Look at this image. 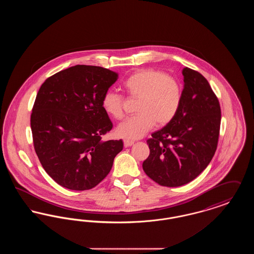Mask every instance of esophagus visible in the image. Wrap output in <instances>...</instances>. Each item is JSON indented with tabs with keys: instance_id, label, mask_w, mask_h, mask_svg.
Instances as JSON below:
<instances>
[{
	"instance_id": "esophagus-1",
	"label": "esophagus",
	"mask_w": 254,
	"mask_h": 254,
	"mask_svg": "<svg viewBox=\"0 0 254 254\" xmlns=\"http://www.w3.org/2000/svg\"><path fill=\"white\" fill-rule=\"evenodd\" d=\"M133 144H134V141H132V140H124V145H125L126 147L130 146V145H132Z\"/></svg>"
}]
</instances>
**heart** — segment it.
Instances as JSON below:
<instances>
[{
    "mask_svg": "<svg viewBox=\"0 0 254 254\" xmlns=\"http://www.w3.org/2000/svg\"><path fill=\"white\" fill-rule=\"evenodd\" d=\"M123 89L129 98H138L135 107L137 115L117 127L122 138L135 140L143 137L155 125L163 127L176 116L182 102V88L172 76L152 68L139 69L123 83ZM124 98L114 91H107L102 107L109 117L120 120L124 116Z\"/></svg>",
    "mask_w": 254,
    "mask_h": 254,
    "instance_id": "1",
    "label": "heart"
}]
</instances>
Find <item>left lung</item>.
<instances>
[{"label": "left lung", "mask_w": 254, "mask_h": 254, "mask_svg": "<svg viewBox=\"0 0 254 254\" xmlns=\"http://www.w3.org/2000/svg\"><path fill=\"white\" fill-rule=\"evenodd\" d=\"M180 109L172 121L152 133L145 174L164 187H180L194 180L210 163L217 148L221 109L205 77L183 69Z\"/></svg>", "instance_id": "8db88e82"}]
</instances>
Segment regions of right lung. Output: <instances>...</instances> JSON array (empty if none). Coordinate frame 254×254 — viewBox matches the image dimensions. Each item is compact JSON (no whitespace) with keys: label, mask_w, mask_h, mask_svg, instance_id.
Wrapping results in <instances>:
<instances>
[{"label":"right lung","mask_w":254,"mask_h":254,"mask_svg":"<svg viewBox=\"0 0 254 254\" xmlns=\"http://www.w3.org/2000/svg\"><path fill=\"white\" fill-rule=\"evenodd\" d=\"M117 79L108 68L77 64L41 85L30 118L33 144L43 168L62 187H96L122 151V140H102L113 127L102 99Z\"/></svg>","instance_id":"obj_1"}]
</instances>
